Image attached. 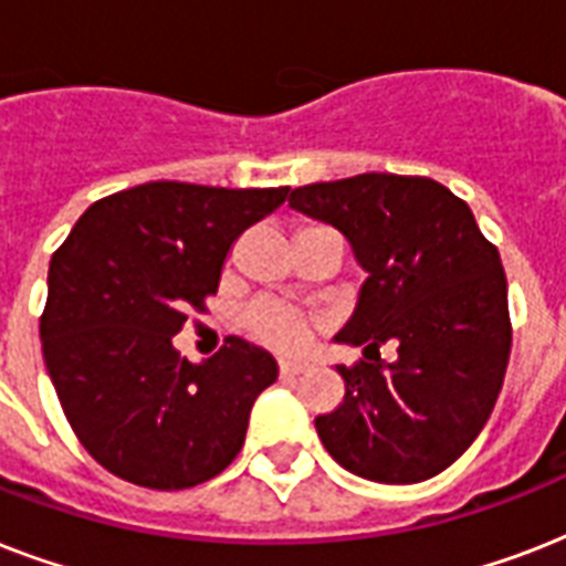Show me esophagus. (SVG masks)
Masks as SVG:
<instances>
[{
    "instance_id": "34e87169",
    "label": "esophagus",
    "mask_w": 566,
    "mask_h": 566,
    "mask_svg": "<svg viewBox=\"0 0 566 566\" xmlns=\"http://www.w3.org/2000/svg\"><path fill=\"white\" fill-rule=\"evenodd\" d=\"M305 367H308L305 361H287V358L279 361V373H282V376H300V373H305Z\"/></svg>"
}]
</instances>
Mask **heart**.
<instances>
[{"label":"heart","mask_w":566,"mask_h":566,"mask_svg":"<svg viewBox=\"0 0 566 566\" xmlns=\"http://www.w3.org/2000/svg\"><path fill=\"white\" fill-rule=\"evenodd\" d=\"M243 323L258 340L275 346V349H302L311 335L308 317H302L300 311L287 308L275 300H258L255 305H249L243 314Z\"/></svg>","instance_id":"1"}]
</instances>
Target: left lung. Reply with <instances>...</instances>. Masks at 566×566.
<instances>
[{"instance_id":"8db88e82","label":"left lung","mask_w":566,"mask_h":566,"mask_svg":"<svg viewBox=\"0 0 566 566\" xmlns=\"http://www.w3.org/2000/svg\"><path fill=\"white\" fill-rule=\"evenodd\" d=\"M293 211L346 238L364 279L335 344L376 361L337 364L344 402L314 420L349 473L426 482L464 455L491 417L511 355L509 284L470 205L438 181L394 172L305 185ZM394 343L381 363L377 346Z\"/></svg>"}]
</instances>
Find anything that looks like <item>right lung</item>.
<instances>
[{
    "label": "right lung",
    "instance_id": "1",
    "mask_svg": "<svg viewBox=\"0 0 566 566\" xmlns=\"http://www.w3.org/2000/svg\"><path fill=\"white\" fill-rule=\"evenodd\" d=\"M291 188L149 181L93 202L49 264L43 361L66 420L108 473L181 491L220 475L243 447L275 358L226 337L179 358L172 337L220 287L234 240Z\"/></svg>",
    "mask_w": 566,
    "mask_h": 566
}]
</instances>
